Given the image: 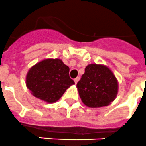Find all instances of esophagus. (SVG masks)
<instances>
[{"mask_svg": "<svg viewBox=\"0 0 146 146\" xmlns=\"http://www.w3.org/2000/svg\"><path fill=\"white\" fill-rule=\"evenodd\" d=\"M80 80V78H79V77H77V78H74V83H75L76 84H77V83H78V80Z\"/></svg>", "mask_w": 146, "mask_h": 146, "instance_id": "1", "label": "esophagus"}]
</instances>
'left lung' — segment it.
Returning a JSON list of instances; mask_svg holds the SVG:
<instances>
[{"label":"left lung","instance_id":"obj_1","mask_svg":"<svg viewBox=\"0 0 146 146\" xmlns=\"http://www.w3.org/2000/svg\"><path fill=\"white\" fill-rule=\"evenodd\" d=\"M77 87L85 105L100 108L113 102L118 92V82L108 67L90 64L85 68Z\"/></svg>","mask_w":146,"mask_h":146}]
</instances>
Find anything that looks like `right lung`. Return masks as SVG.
Segmentation results:
<instances>
[{
    "mask_svg": "<svg viewBox=\"0 0 146 146\" xmlns=\"http://www.w3.org/2000/svg\"><path fill=\"white\" fill-rule=\"evenodd\" d=\"M74 84L69 77V68L60 59H47L33 66L26 78L27 87L33 96L53 103Z\"/></svg>",
    "mask_w": 146,
    "mask_h": 146,
    "instance_id": "1",
    "label": "right lung"
}]
</instances>
